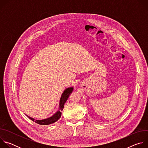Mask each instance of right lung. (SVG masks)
Here are the masks:
<instances>
[{
  "instance_id": "right-lung-1",
  "label": "right lung",
  "mask_w": 148,
  "mask_h": 148,
  "mask_svg": "<svg viewBox=\"0 0 148 148\" xmlns=\"http://www.w3.org/2000/svg\"><path fill=\"white\" fill-rule=\"evenodd\" d=\"M73 90V87L68 88L64 91V92L62 93L61 99H60V107H59L60 109V111H57L51 117L47 119H43V120H34L33 118H32L29 116H28V117L33 121H34L36 123L40 124V125H49V124H51V123L56 122L60 118V117L61 116V111H62L63 108H64V104H65L66 101L68 99L70 95L71 94Z\"/></svg>"
}]
</instances>
